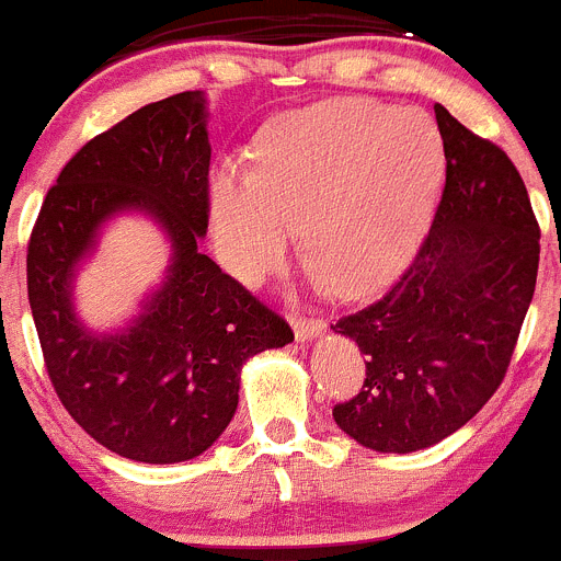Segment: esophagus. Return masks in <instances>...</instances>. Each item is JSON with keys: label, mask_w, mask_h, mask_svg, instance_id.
<instances>
[{"label": "esophagus", "mask_w": 561, "mask_h": 561, "mask_svg": "<svg viewBox=\"0 0 561 561\" xmlns=\"http://www.w3.org/2000/svg\"><path fill=\"white\" fill-rule=\"evenodd\" d=\"M291 328H295V336L300 342H308V339H317L325 333V320L320 317H302V314H291Z\"/></svg>", "instance_id": "obj_1"}]
</instances>
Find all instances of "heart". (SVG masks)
Segmentation results:
<instances>
[{"label":"heart","mask_w":561,"mask_h":561,"mask_svg":"<svg viewBox=\"0 0 561 561\" xmlns=\"http://www.w3.org/2000/svg\"><path fill=\"white\" fill-rule=\"evenodd\" d=\"M448 152L420 111L362 96L284 113L259 133L250 169L210 180L222 264L253 284L280 264L289 225L336 295H364L417 250L445 183Z\"/></svg>","instance_id":"b5f03b06"}]
</instances>
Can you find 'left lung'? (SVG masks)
Masks as SVG:
<instances>
[{"instance_id":"left-lung-1","label":"left lung","mask_w":561,"mask_h":561,"mask_svg":"<svg viewBox=\"0 0 561 561\" xmlns=\"http://www.w3.org/2000/svg\"><path fill=\"white\" fill-rule=\"evenodd\" d=\"M448 167L428 236L381 300L331 325L367 356L333 405L358 445L423 450L459 431L506 378L539 266V225L512 158L434 105Z\"/></svg>"}]
</instances>
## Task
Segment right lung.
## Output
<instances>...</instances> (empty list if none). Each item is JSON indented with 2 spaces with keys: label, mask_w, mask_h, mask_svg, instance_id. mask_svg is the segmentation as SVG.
Returning a JSON list of instances; mask_svg holds the SVG:
<instances>
[{
  "label": "right lung",
  "mask_w": 561,
  "mask_h": 561,
  "mask_svg": "<svg viewBox=\"0 0 561 561\" xmlns=\"http://www.w3.org/2000/svg\"><path fill=\"white\" fill-rule=\"evenodd\" d=\"M210 141L199 91L138 107L91 138L58 174L27 244V297L60 403L102 448L144 465L208 450L239 405L250 356L295 339L289 322L199 253L210 214ZM156 216L173 266L122 334L85 332L70 275L116 209Z\"/></svg>",
  "instance_id": "add662e5"
}]
</instances>
